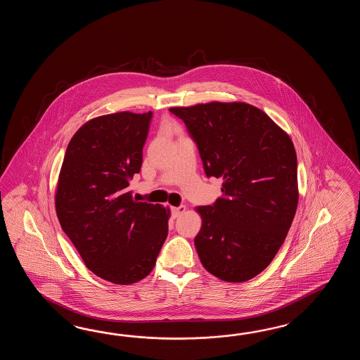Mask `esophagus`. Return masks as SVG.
Wrapping results in <instances>:
<instances>
[{
  "instance_id": "1",
  "label": "esophagus",
  "mask_w": 360,
  "mask_h": 360,
  "mask_svg": "<svg viewBox=\"0 0 360 360\" xmlns=\"http://www.w3.org/2000/svg\"><path fill=\"white\" fill-rule=\"evenodd\" d=\"M171 211H172V216H174V217H179V216H181V214L186 211V207H172V210H171Z\"/></svg>"
}]
</instances>
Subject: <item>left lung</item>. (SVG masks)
<instances>
[{
	"instance_id": "1",
	"label": "left lung",
	"mask_w": 360,
	"mask_h": 360,
	"mask_svg": "<svg viewBox=\"0 0 360 360\" xmlns=\"http://www.w3.org/2000/svg\"><path fill=\"white\" fill-rule=\"evenodd\" d=\"M198 146L207 177L222 179V197L195 208L199 260L219 279L239 283L268 268L283 245L299 203L291 138L247 103L211 101L169 108Z\"/></svg>"
}]
</instances>
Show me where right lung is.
<instances>
[{
	"instance_id": "add662e5",
	"label": "right lung",
	"mask_w": 360,
	"mask_h": 360,
	"mask_svg": "<svg viewBox=\"0 0 360 360\" xmlns=\"http://www.w3.org/2000/svg\"><path fill=\"white\" fill-rule=\"evenodd\" d=\"M152 112L92 118L69 141L55 193L61 229L95 276L115 284L144 279L169 233V208L132 199Z\"/></svg>"
}]
</instances>
